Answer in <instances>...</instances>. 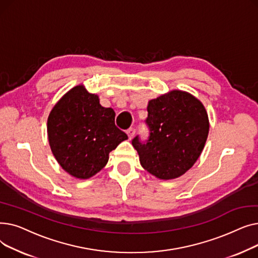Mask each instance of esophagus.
<instances>
[{
  "instance_id": "34e87169",
  "label": "esophagus",
  "mask_w": 258,
  "mask_h": 258,
  "mask_svg": "<svg viewBox=\"0 0 258 258\" xmlns=\"http://www.w3.org/2000/svg\"><path fill=\"white\" fill-rule=\"evenodd\" d=\"M135 133H136V131H135L134 127H130V128L126 131V134H127V136H128V139H130V140L133 139Z\"/></svg>"
}]
</instances>
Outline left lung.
I'll return each instance as SVG.
<instances>
[{
    "mask_svg": "<svg viewBox=\"0 0 258 258\" xmlns=\"http://www.w3.org/2000/svg\"><path fill=\"white\" fill-rule=\"evenodd\" d=\"M147 113L148 139L132 140L142 167L161 180L181 177L194 166L208 137L204 105L191 94L173 90L148 101Z\"/></svg>",
    "mask_w": 258,
    "mask_h": 258,
    "instance_id": "8db88e82",
    "label": "left lung"
}]
</instances>
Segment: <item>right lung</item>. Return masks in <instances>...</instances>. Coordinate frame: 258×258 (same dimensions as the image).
<instances>
[{"mask_svg": "<svg viewBox=\"0 0 258 258\" xmlns=\"http://www.w3.org/2000/svg\"><path fill=\"white\" fill-rule=\"evenodd\" d=\"M51 151L72 177L86 180L107 163L108 154L127 135L115 125V112L103 107L97 95L83 85L67 92L54 105L47 122Z\"/></svg>", "mask_w": 258, "mask_h": 258, "instance_id": "obj_1", "label": "right lung"}]
</instances>
